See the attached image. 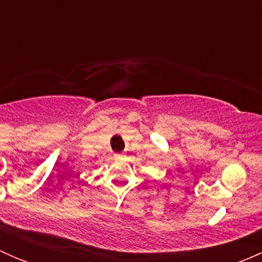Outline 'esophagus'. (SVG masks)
Segmentation results:
<instances>
[{
	"instance_id": "obj_1",
	"label": "esophagus",
	"mask_w": 262,
	"mask_h": 262,
	"mask_svg": "<svg viewBox=\"0 0 262 262\" xmlns=\"http://www.w3.org/2000/svg\"><path fill=\"white\" fill-rule=\"evenodd\" d=\"M115 158H116V160H123L124 155H123V153H118V155H115Z\"/></svg>"
}]
</instances>
